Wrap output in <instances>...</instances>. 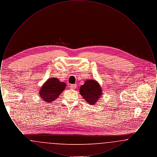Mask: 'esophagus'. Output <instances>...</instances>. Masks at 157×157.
Masks as SVG:
<instances>
[{
  "label": "esophagus",
  "instance_id": "34e87169",
  "mask_svg": "<svg viewBox=\"0 0 157 157\" xmlns=\"http://www.w3.org/2000/svg\"><path fill=\"white\" fill-rule=\"evenodd\" d=\"M76 87V84H71L70 85V88L71 89H75Z\"/></svg>",
  "mask_w": 157,
  "mask_h": 157
}]
</instances>
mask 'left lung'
<instances>
[{
	"instance_id": "8db88e82",
	"label": "left lung",
	"mask_w": 157,
	"mask_h": 157,
	"mask_svg": "<svg viewBox=\"0 0 157 157\" xmlns=\"http://www.w3.org/2000/svg\"><path fill=\"white\" fill-rule=\"evenodd\" d=\"M80 94L90 105L95 104L102 95V89L95 79H86L79 89Z\"/></svg>"
}]
</instances>
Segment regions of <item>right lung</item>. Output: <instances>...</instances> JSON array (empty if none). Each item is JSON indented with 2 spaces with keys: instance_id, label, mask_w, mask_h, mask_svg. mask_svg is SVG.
<instances>
[{
  "instance_id": "right-lung-1",
  "label": "right lung",
  "mask_w": 157,
  "mask_h": 157,
  "mask_svg": "<svg viewBox=\"0 0 157 157\" xmlns=\"http://www.w3.org/2000/svg\"><path fill=\"white\" fill-rule=\"evenodd\" d=\"M67 84L60 82L57 78H50L46 80L39 90V97L45 102L51 103L59 97L64 90Z\"/></svg>"
}]
</instances>
